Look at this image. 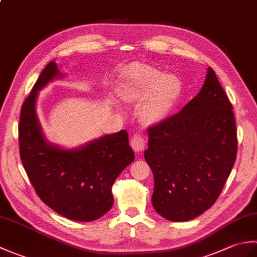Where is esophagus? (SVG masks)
Listing matches in <instances>:
<instances>
[{"label":"esophagus","instance_id":"1","mask_svg":"<svg viewBox=\"0 0 257 257\" xmlns=\"http://www.w3.org/2000/svg\"><path fill=\"white\" fill-rule=\"evenodd\" d=\"M130 146L133 147V149L136 152L143 151L145 149V146H146L145 139H144L143 136L139 135V134L134 135V137L132 138V140H130Z\"/></svg>","mask_w":257,"mask_h":257}]
</instances>
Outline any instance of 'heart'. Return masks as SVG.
<instances>
[{"instance_id": "1", "label": "heart", "mask_w": 257, "mask_h": 257, "mask_svg": "<svg viewBox=\"0 0 257 257\" xmlns=\"http://www.w3.org/2000/svg\"><path fill=\"white\" fill-rule=\"evenodd\" d=\"M121 100L139 103V117L147 124L159 123L169 117L183 92L178 76L162 74L149 65L133 64L124 70L118 89Z\"/></svg>"}]
</instances>
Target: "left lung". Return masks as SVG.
<instances>
[{
  "instance_id": "8db88e82",
  "label": "left lung",
  "mask_w": 257,
  "mask_h": 257,
  "mask_svg": "<svg viewBox=\"0 0 257 257\" xmlns=\"http://www.w3.org/2000/svg\"><path fill=\"white\" fill-rule=\"evenodd\" d=\"M145 159L155 179L152 205L165 219L185 222L221 194L237 152L232 103L207 68L200 92L182 110L148 129Z\"/></svg>"
}]
</instances>
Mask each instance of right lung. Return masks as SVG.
<instances>
[{
    "label": "right lung",
    "instance_id": "right-lung-1",
    "mask_svg": "<svg viewBox=\"0 0 257 257\" xmlns=\"http://www.w3.org/2000/svg\"><path fill=\"white\" fill-rule=\"evenodd\" d=\"M63 78L57 64L43 69L21 109L20 156L37 195L58 214L89 222L111 209L114 180L135 159L128 133L106 135L75 149L48 143L36 114L38 91L54 78Z\"/></svg>",
    "mask_w": 257,
    "mask_h": 257
}]
</instances>
